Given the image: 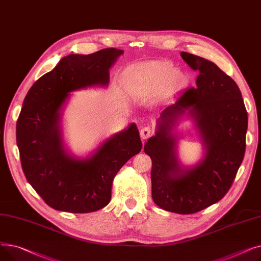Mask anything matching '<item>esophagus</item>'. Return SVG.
I'll use <instances>...</instances> for the list:
<instances>
[{
    "label": "esophagus",
    "mask_w": 261,
    "mask_h": 261,
    "mask_svg": "<svg viewBox=\"0 0 261 261\" xmlns=\"http://www.w3.org/2000/svg\"><path fill=\"white\" fill-rule=\"evenodd\" d=\"M140 134H141V138H142L143 140H147L148 138H150V136H151V135L153 134V130H152L151 128H150V127H144V128L141 130Z\"/></svg>",
    "instance_id": "34e87169"
}]
</instances>
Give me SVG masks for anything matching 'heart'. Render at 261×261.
<instances>
[{
	"label": "heart",
	"mask_w": 261,
	"mask_h": 261,
	"mask_svg": "<svg viewBox=\"0 0 261 261\" xmlns=\"http://www.w3.org/2000/svg\"><path fill=\"white\" fill-rule=\"evenodd\" d=\"M128 90L134 95H148L162 89L169 95L183 82V76L167 60L148 61L129 67L123 74Z\"/></svg>",
	"instance_id": "heart-1"
}]
</instances>
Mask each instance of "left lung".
I'll list each match as a JSON object with an SVG mask.
<instances>
[{
  "instance_id": "1",
  "label": "left lung",
  "mask_w": 261,
  "mask_h": 261,
  "mask_svg": "<svg viewBox=\"0 0 261 261\" xmlns=\"http://www.w3.org/2000/svg\"><path fill=\"white\" fill-rule=\"evenodd\" d=\"M199 75L196 87L183 92L164 110L155 136L145 153L151 158V191L161 208L182 215L198 213L220 201L229 190L245 152L248 112L236 82L214 62L182 51ZM186 109L197 121L207 155L193 170H181L169 131Z\"/></svg>"
}]
</instances>
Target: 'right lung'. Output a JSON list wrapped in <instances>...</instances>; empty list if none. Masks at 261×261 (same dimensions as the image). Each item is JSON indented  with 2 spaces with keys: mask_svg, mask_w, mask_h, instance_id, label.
I'll use <instances>...</instances> for the list:
<instances>
[{
  "mask_svg": "<svg viewBox=\"0 0 261 261\" xmlns=\"http://www.w3.org/2000/svg\"><path fill=\"white\" fill-rule=\"evenodd\" d=\"M121 54V49L109 47L90 55H68L25 96L16 129L22 169L54 210L85 214L105 207L111 200L115 175L142 150L134 123L86 160L68 156L60 138L59 111L70 92L108 85L110 67Z\"/></svg>",
  "mask_w": 261,
  "mask_h": 261,
  "instance_id": "add662e5",
  "label": "right lung"
}]
</instances>
